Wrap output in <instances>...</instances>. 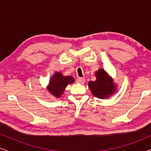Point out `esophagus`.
Here are the masks:
<instances>
[{
    "instance_id": "obj_1",
    "label": "esophagus",
    "mask_w": 151,
    "mask_h": 151,
    "mask_svg": "<svg viewBox=\"0 0 151 151\" xmlns=\"http://www.w3.org/2000/svg\"><path fill=\"white\" fill-rule=\"evenodd\" d=\"M77 82L79 83V84H84V83L85 82V79L82 77H79L77 79Z\"/></svg>"
}]
</instances>
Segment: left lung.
<instances>
[{
  "label": "left lung",
  "mask_w": 151,
  "mask_h": 151,
  "mask_svg": "<svg viewBox=\"0 0 151 151\" xmlns=\"http://www.w3.org/2000/svg\"><path fill=\"white\" fill-rule=\"evenodd\" d=\"M96 80L89 82L91 93L96 97L105 99L110 96L115 91L113 81L104 70L99 69L96 73Z\"/></svg>",
  "instance_id": "1"
}]
</instances>
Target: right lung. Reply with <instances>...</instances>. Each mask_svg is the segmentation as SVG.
<instances>
[{
    "label": "right lung",
    "mask_w": 151,
    "mask_h": 151,
    "mask_svg": "<svg viewBox=\"0 0 151 151\" xmlns=\"http://www.w3.org/2000/svg\"><path fill=\"white\" fill-rule=\"evenodd\" d=\"M74 81V78L71 76L65 77L60 72H57L51 78L48 86V91L54 96L59 98L63 93L67 86L73 83Z\"/></svg>",
    "instance_id": "right-lung-1"
}]
</instances>
